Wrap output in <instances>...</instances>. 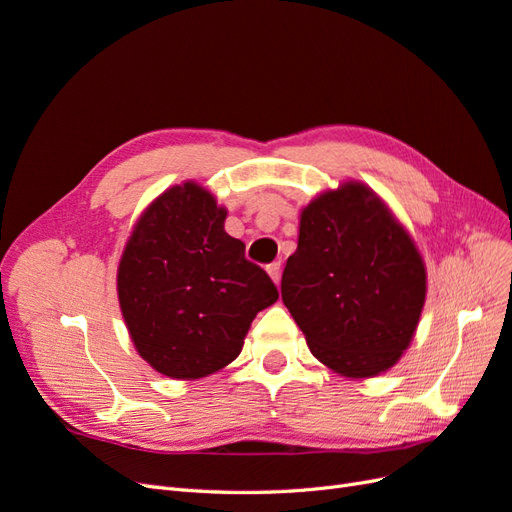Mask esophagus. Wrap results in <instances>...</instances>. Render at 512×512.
Wrapping results in <instances>:
<instances>
[{"label":"esophagus","mask_w":512,"mask_h":512,"mask_svg":"<svg viewBox=\"0 0 512 512\" xmlns=\"http://www.w3.org/2000/svg\"><path fill=\"white\" fill-rule=\"evenodd\" d=\"M267 273L271 275V280H273L277 286H280V280H282V265H280V262H273V265H269V267H267Z\"/></svg>","instance_id":"34e87169"}]
</instances>
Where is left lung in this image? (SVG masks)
I'll use <instances>...</instances> for the list:
<instances>
[{"mask_svg": "<svg viewBox=\"0 0 512 512\" xmlns=\"http://www.w3.org/2000/svg\"><path fill=\"white\" fill-rule=\"evenodd\" d=\"M425 294L412 237L367 185L346 181L301 211L282 301L320 363L346 378L391 369L412 342Z\"/></svg>", "mask_w": 512, "mask_h": 512, "instance_id": "8db88e82", "label": "left lung"}]
</instances>
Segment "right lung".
<instances>
[{"mask_svg": "<svg viewBox=\"0 0 512 512\" xmlns=\"http://www.w3.org/2000/svg\"><path fill=\"white\" fill-rule=\"evenodd\" d=\"M226 209L194 181L143 211L121 254L117 294L136 352L160 374L205 378L239 356L271 277L224 230Z\"/></svg>", "mask_w": 512, "mask_h": 512, "instance_id": "obj_1", "label": "right lung"}]
</instances>
